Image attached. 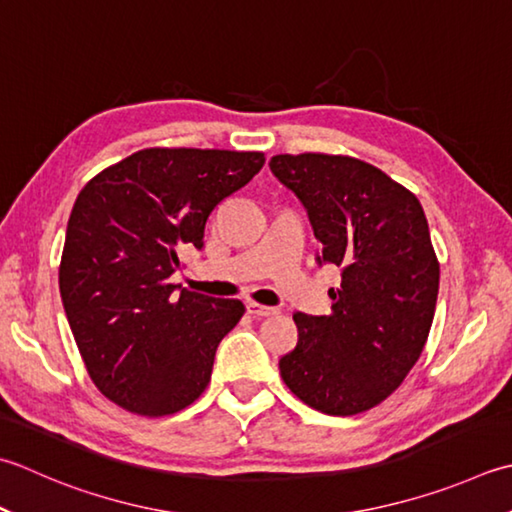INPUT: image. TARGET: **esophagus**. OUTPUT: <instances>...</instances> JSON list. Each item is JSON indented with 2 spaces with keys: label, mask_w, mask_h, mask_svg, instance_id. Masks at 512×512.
Returning a JSON list of instances; mask_svg holds the SVG:
<instances>
[{
  "label": "esophagus",
  "mask_w": 512,
  "mask_h": 512,
  "mask_svg": "<svg viewBox=\"0 0 512 512\" xmlns=\"http://www.w3.org/2000/svg\"><path fill=\"white\" fill-rule=\"evenodd\" d=\"M248 313L253 317H270V315H279V308L273 306H264V304H257V302H248L246 304Z\"/></svg>",
  "instance_id": "obj_1"
}]
</instances>
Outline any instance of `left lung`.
<instances>
[{"label": "left lung", "mask_w": 512, "mask_h": 512, "mask_svg": "<svg viewBox=\"0 0 512 512\" xmlns=\"http://www.w3.org/2000/svg\"><path fill=\"white\" fill-rule=\"evenodd\" d=\"M273 175L302 199L322 257L342 266L333 313H295L279 359L290 393L326 415H357L402 386L433 324L439 262L419 199L348 155H275Z\"/></svg>", "instance_id": "8db88e82"}]
</instances>
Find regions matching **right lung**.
Wrapping results in <instances>:
<instances>
[{"label": "right lung", "mask_w": 512, "mask_h": 512, "mask_svg": "<svg viewBox=\"0 0 512 512\" xmlns=\"http://www.w3.org/2000/svg\"><path fill=\"white\" fill-rule=\"evenodd\" d=\"M264 153L144 148L79 190L59 262V293L99 393L164 417L204 393L219 342L246 313L239 299L168 279L186 246H204L213 208L246 186Z\"/></svg>", "instance_id": "add662e5"}]
</instances>
